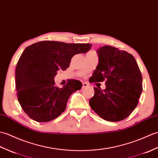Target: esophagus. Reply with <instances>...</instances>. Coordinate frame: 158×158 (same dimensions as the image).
I'll use <instances>...</instances> for the list:
<instances>
[{
    "instance_id": "34e87169",
    "label": "esophagus",
    "mask_w": 158,
    "mask_h": 158,
    "mask_svg": "<svg viewBox=\"0 0 158 158\" xmlns=\"http://www.w3.org/2000/svg\"><path fill=\"white\" fill-rule=\"evenodd\" d=\"M89 85V83H87V82H83V83H82V88H86V87H87Z\"/></svg>"
}]
</instances>
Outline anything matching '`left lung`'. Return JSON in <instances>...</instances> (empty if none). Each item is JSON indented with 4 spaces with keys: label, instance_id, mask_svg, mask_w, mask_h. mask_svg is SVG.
I'll use <instances>...</instances> for the list:
<instances>
[{
    "label": "left lung",
    "instance_id": "obj_1",
    "mask_svg": "<svg viewBox=\"0 0 158 158\" xmlns=\"http://www.w3.org/2000/svg\"><path fill=\"white\" fill-rule=\"evenodd\" d=\"M99 64L90 82L106 80V89L94 87L89 100L91 109L105 120L127 118L138 105L142 93V76L135 59L125 51L108 45L97 50Z\"/></svg>",
    "mask_w": 158,
    "mask_h": 158
}]
</instances>
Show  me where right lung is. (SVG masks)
<instances>
[{"instance_id":"right-lung-1","label":"right lung","mask_w":158,"mask_h":158,"mask_svg":"<svg viewBox=\"0 0 158 158\" xmlns=\"http://www.w3.org/2000/svg\"><path fill=\"white\" fill-rule=\"evenodd\" d=\"M91 44L41 41L26 48L15 69L17 99L32 120L47 122L64 112L70 95L82 88L79 80H69L62 88L55 85L59 70H65L73 55L86 53Z\"/></svg>"}]
</instances>
